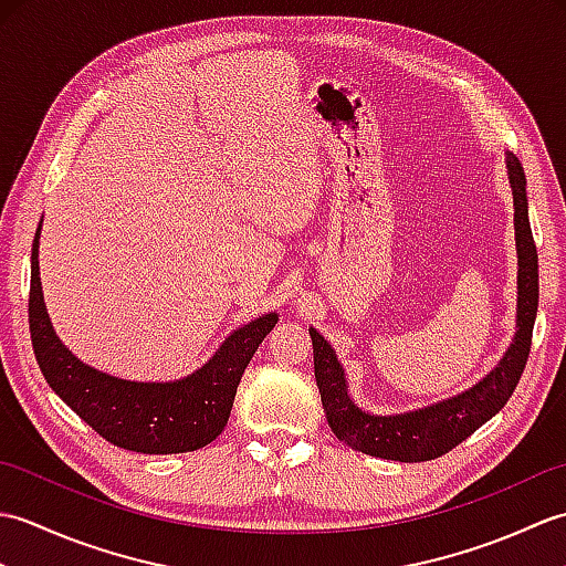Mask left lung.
Returning a JSON list of instances; mask_svg holds the SVG:
<instances>
[{
  "instance_id": "8db88e82",
  "label": "left lung",
  "mask_w": 566,
  "mask_h": 566,
  "mask_svg": "<svg viewBox=\"0 0 566 566\" xmlns=\"http://www.w3.org/2000/svg\"><path fill=\"white\" fill-rule=\"evenodd\" d=\"M506 170L513 195L515 252H518V298H515V333L499 365L472 387L413 411L379 416L363 411L347 389V377L333 345L316 328H308L314 343V371L323 411L335 438L347 448L394 462H428L467 440L489 418H494L518 384L537 316V250L527 219L525 172L521 160L506 150Z\"/></svg>"
}]
</instances>
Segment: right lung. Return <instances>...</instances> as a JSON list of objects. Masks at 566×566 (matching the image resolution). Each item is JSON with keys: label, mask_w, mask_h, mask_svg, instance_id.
<instances>
[{"label": "right lung", "mask_w": 566, "mask_h": 566, "mask_svg": "<svg viewBox=\"0 0 566 566\" xmlns=\"http://www.w3.org/2000/svg\"><path fill=\"white\" fill-rule=\"evenodd\" d=\"M41 223L31 248L29 328L35 359L51 389L84 423L116 448L177 454L213 442L231 416L235 389L280 316L270 311L235 328L207 363L175 381H130L84 365L57 338L43 302L39 272Z\"/></svg>", "instance_id": "add662e5"}]
</instances>
